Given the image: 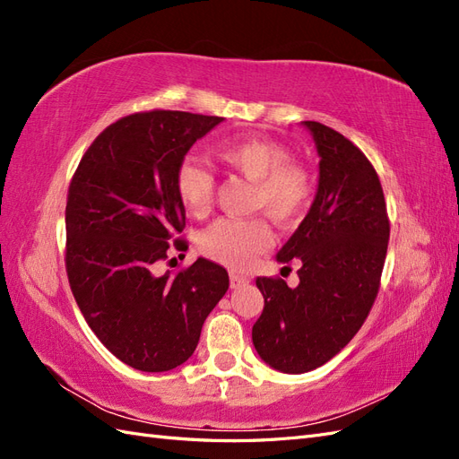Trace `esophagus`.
<instances>
[{
  "label": "esophagus",
  "mask_w": 459,
  "mask_h": 459,
  "mask_svg": "<svg viewBox=\"0 0 459 459\" xmlns=\"http://www.w3.org/2000/svg\"><path fill=\"white\" fill-rule=\"evenodd\" d=\"M230 285H231V289H239L243 285H248V277L239 275V273H231L230 275Z\"/></svg>",
  "instance_id": "obj_1"
}]
</instances>
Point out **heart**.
I'll return each mask as SVG.
<instances>
[{
    "label": "heart",
    "mask_w": 459,
    "mask_h": 459,
    "mask_svg": "<svg viewBox=\"0 0 459 459\" xmlns=\"http://www.w3.org/2000/svg\"><path fill=\"white\" fill-rule=\"evenodd\" d=\"M216 159L255 184L253 206L264 211L277 226H293L308 211L314 179L307 166L290 160L285 145L266 137H245L214 149ZM176 191L191 214L208 212L214 195V178L204 166L186 159L178 166ZM272 243L262 220L221 218L199 239L201 253L233 270H243Z\"/></svg>",
    "instance_id": "1"
}]
</instances>
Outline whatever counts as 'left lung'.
<instances>
[{"instance_id": "left-lung-1", "label": "left lung", "mask_w": 459, "mask_h": 459, "mask_svg": "<svg viewBox=\"0 0 459 459\" xmlns=\"http://www.w3.org/2000/svg\"><path fill=\"white\" fill-rule=\"evenodd\" d=\"M317 189L308 214L277 253L300 262L299 285L256 277L264 310L253 344L270 368L307 373L339 354L366 322L377 297L388 247L379 176L352 142L314 120Z\"/></svg>"}]
</instances>
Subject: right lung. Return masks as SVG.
<instances>
[{"mask_svg":"<svg viewBox=\"0 0 459 459\" xmlns=\"http://www.w3.org/2000/svg\"><path fill=\"white\" fill-rule=\"evenodd\" d=\"M224 120L151 110L110 124L82 157L66 201V273L80 312L120 362L160 373L195 352L228 272L197 258L157 275L186 226L176 172L187 151Z\"/></svg>","mask_w":459,"mask_h":459,"instance_id":"obj_1","label":"right lung"}]
</instances>
